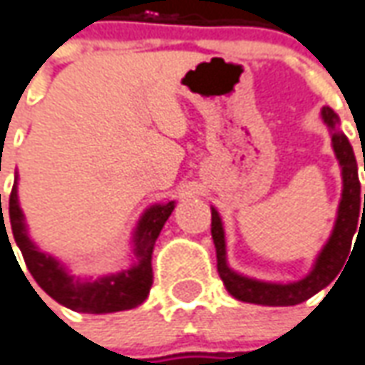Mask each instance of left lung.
<instances>
[{
	"label": "left lung",
	"instance_id": "8db88e82",
	"mask_svg": "<svg viewBox=\"0 0 365 365\" xmlns=\"http://www.w3.org/2000/svg\"><path fill=\"white\" fill-rule=\"evenodd\" d=\"M322 120L328 128L332 129V147H334L336 159L342 167V200L338 206V218H336L332 236L328 237L327 245L322 247L319 257L312 265V271L301 281L294 283H265L257 279H250L232 271L226 263V240L222 220L216 208H212V240L216 245V259H218L220 279L228 289V293L237 301L263 304V307H293L299 302L311 299L312 294L328 287L338 273L344 269V263L348 261L352 250V237L358 230L360 214H365V195L364 200L360 196V178H358V163L354 157V149L340 129V118L336 115L332 108H322ZM365 169V161H364Z\"/></svg>",
	"mask_w": 365,
	"mask_h": 365
}]
</instances>
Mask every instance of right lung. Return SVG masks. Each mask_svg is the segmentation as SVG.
Returning <instances> with one entry per match:
<instances>
[{"label":"right lung","mask_w":365,"mask_h":365,"mask_svg":"<svg viewBox=\"0 0 365 365\" xmlns=\"http://www.w3.org/2000/svg\"><path fill=\"white\" fill-rule=\"evenodd\" d=\"M173 210H175V202L155 204L151 208H147L133 234V253L137 261L129 269H123L115 275H106L96 281H78L64 269L61 261H56L48 253L41 252L27 236L25 218H23L19 198H17V177H15L11 196H9V220H11L13 237H15L17 247L21 250L25 265L33 279L56 302H61L72 311L90 312V314L128 311V309H135L137 304L145 301L149 289L153 285L151 255H153L155 242ZM1 220H4V210H1ZM1 237L9 242L5 220Z\"/></svg>","instance_id":"1"}]
</instances>
